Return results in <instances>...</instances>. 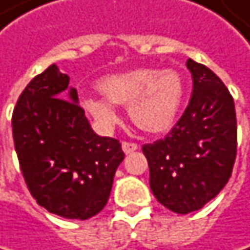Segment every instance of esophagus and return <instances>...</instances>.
<instances>
[{"label": "esophagus", "instance_id": "esophagus-1", "mask_svg": "<svg viewBox=\"0 0 250 250\" xmlns=\"http://www.w3.org/2000/svg\"><path fill=\"white\" fill-rule=\"evenodd\" d=\"M121 148L124 151V154H132L138 149V145L136 144H132V142H123L121 144Z\"/></svg>", "mask_w": 250, "mask_h": 250}]
</instances>
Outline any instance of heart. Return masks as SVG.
Instances as JSON below:
<instances>
[{"label":"heart","mask_w":250,"mask_h":250,"mask_svg":"<svg viewBox=\"0 0 250 250\" xmlns=\"http://www.w3.org/2000/svg\"><path fill=\"white\" fill-rule=\"evenodd\" d=\"M98 88L105 99L84 98L81 106L104 130L117 124L118 114L114 105H121L127 106L138 129L152 135L169 132L184 101V84L173 69L136 68L111 74L98 83Z\"/></svg>","instance_id":"b5f03b06"}]
</instances>
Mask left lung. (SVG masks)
<instances>
[{"label": "left lung", "instance_id": "8db88e82", "mask_svg": "<svg viewBox=\"0 0 250 250\" xmlns=\"http://www.w3.org/2000/svg\"><path fill=\"white\" fill-rule=\"evenodd\" d=\"M192 77L189 104L170 133L142 151L155 199L175 213L202 209L233 172L237 151L234 101L208 66L187 61Z\"/></svg>", "mask_w": 250, "mask_h": 250}]
</instances>
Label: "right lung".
Wrapping results in <instances>:
<instances>
[{
  "label": "right lung",
  "mask_w": 250,
  "mask_h": 250,
  "mask_svg": "<svg viewBox=\"0 0 250 250\" xmlns=\"http://www.w3.org/2000/svg\"><path fill=\"white\" fill-rule=\"evenodd\" d=\"M11 126L21 170L40 206L80 221L105 208L124 152L117 139L93 132L69 77L55 63L26 85Z\"/></svg>",
  "instance_id": "add662e5"
}]
</instances>
